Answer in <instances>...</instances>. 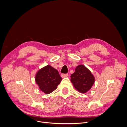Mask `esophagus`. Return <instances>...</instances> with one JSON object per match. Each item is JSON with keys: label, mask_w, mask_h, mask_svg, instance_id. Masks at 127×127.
<instances>
[{"label": "esophagus", "mask_w": 127, "mask_h": 127, "mask_svg": "<svg viewBox=\"0 0 127 127\" xmlns=\"http://www.w3.org/2000/svg\"><path fill=\"white\" fill-rule=\"evenodd\" d=\"M68 76V75L67 74H61V77H62L63 78L67 77Z\"/></svg>", "instance_id": "esophagus-1"}]
</instances>
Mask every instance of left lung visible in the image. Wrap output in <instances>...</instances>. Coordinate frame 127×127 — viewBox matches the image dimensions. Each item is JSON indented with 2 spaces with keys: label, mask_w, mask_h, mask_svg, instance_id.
<instances>
[{
  "label": "left lung",
  "mask_w": 127,
  "mask_h": 127,
  "mask_svg": "<svg viewBox=\"0 0 127 127\" xmlns=\"http://www.w3.org/2000/svg\"><path fill=\"white\" fill-rule=\"evenodd\" d=\"M71 82L76 90L85 93L89 91L95 82L94 76L84 65L77 66L75 72L71 74Z\"/></svg>",
  "instance_id": "1"
}]
</instances>
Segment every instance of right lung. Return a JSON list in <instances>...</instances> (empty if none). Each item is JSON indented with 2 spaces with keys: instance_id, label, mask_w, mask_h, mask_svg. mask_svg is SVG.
I'll return each instance as SVG.
<instances>
[{
  "instance_id": "add662e5",
  "label": "right lung",
  "mask_w": 127,
  "mask_h": 127,
  "mask_svg": "<svg viewBox=\"0 0 127 127\" xmlns=\"http://www.w3.org/2000/svg\"><path fill=\"white\" fill-rule=\"evenodd\" d=\"M35 80L40 90L48 94L56 90L62 78L58 71L50 65H47L37 72Z\"/></svg>"
}]
</instances>
